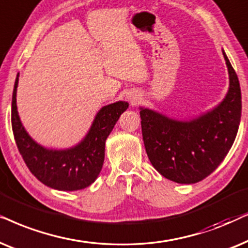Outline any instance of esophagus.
Returning <instances> with one entry per match:
<instances>
[{
  "label": "esophagus",
  "mask_w": 248,
  "mask_h": 248,
  "mask_svg": "<svg viewBox=\"0 0 248 248\" xmlns=\"http://www.w3.org/2000/svg\"><path fill=\"white\" fill-rule=\"evenodd\" d=\"M129 100H130V102H131V103H133V104H136V103H137V97H136V96H130Z\"/></svg>",
  "instance_id": "obj_1"
}]
</instances>
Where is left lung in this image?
Masks as SVG:
<instances>
[{"instance_id":"1","label":"left lung","mask_w":248,"mask_h":248,"mask_svg":"<svg viewBox=\"0 0 248 248\" xmlns=\"http://www.w3.org/2000/svg\"><path fill=\"white\" fill-rule=\"evenodd\" d=\"M229 91L212 111L190 121H178L140 108L141 134L147 156L158 172L178 184H195L210 176L226 157L242 115L239 80L223 52Z\"/></svg>"}]
</instances>
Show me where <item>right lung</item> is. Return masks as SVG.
Here are the masks:
<instances>
[{
	"label": "right lung",
	"instance_id": "add662e5",
	"mask_svg": "<svg viewBox=\"0 0 248 248\" xmlns=\"http://www.w3.org/2000/svg\"><path fill=\"white\" fill-rule=\"evenodd\" d=\"M18 80L19 75L12 94L11 122L16 144L26 166L41 183L54 189L72 191L90 186L103 167L105 140L129 104L119 101L103 107L78 145L68 150H48L36 143L22 126L16 111Z\"/></svg>",
	"mask_w": 248,
	"mask_h": 248
}]
</instances>
